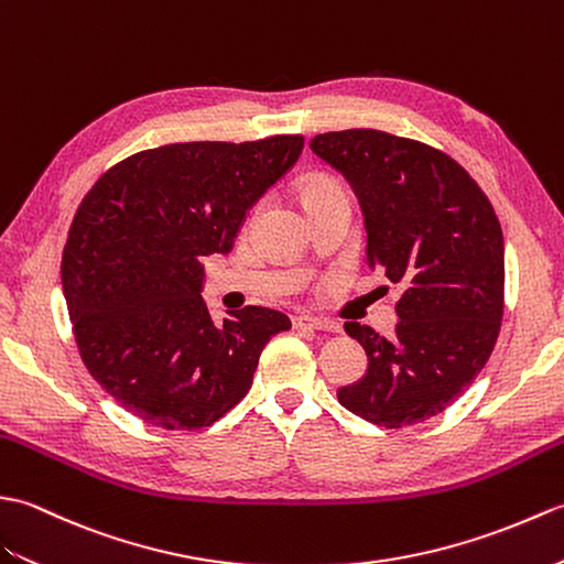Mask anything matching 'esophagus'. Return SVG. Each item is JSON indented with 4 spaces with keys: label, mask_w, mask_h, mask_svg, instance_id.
<instances>
[{
    "label": "esophagus",
    "mask_w": 564,
    "mask_h": 564,
    "mask_svg": "<svg viewBox=\"0 0 564 564\" xmlns=\"http://www.w3.org/2000/svg\"><path fill=\"white\" fill-rule=\"evenodd\" d=\"M294 328H302V330H321V333H330L335 330V325L328 323V321H321L316 316H308V314H302V316H294L292 318Z\"/></svg>",
    "instance_id": "esophagus-1"
}]
</instances>
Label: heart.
Returning <instances> with one entry per match:
<instances>
[{
	"instance_id": "obj_1",
	"label": "heart",
	"mask_w": 564,
	"mask_h": 564,
	"mask_svg": "<svg viewBox=\"0 0 564 564\" xmlns=\"http://www.w3.org/2000/svg\"><path fill=\"white\" fill-rule=\"evenodd\" d=\"M299 195H302V203L306 207V205L316 203V199H323V197L345 195V191L340 187V183L328 178V176H311L302 183V187H299Z\"/></svg>"
}]
</instances>
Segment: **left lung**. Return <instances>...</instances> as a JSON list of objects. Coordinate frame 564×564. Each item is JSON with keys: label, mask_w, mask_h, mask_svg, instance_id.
Instances as JSON below:
<instances>
[{"label": "left lung", "mask_w": 564, "mask_h": 564, "mask_svg": "<svg viewBox=\"0 0 564 564\" xmlns=\"http://www.w3.org/2000/svg\"><path fill=\"white\" fill-rule=\"evenodd\" d=\"M311 152L352 185L369 268L403 286L391 337L345 323L369 367L337 400L388 430L440 415L490 359L502 323L505 239L490 199L452 156L381 130L316 134Z\"/></svg>", "instance_id": "1"}]
</instances>
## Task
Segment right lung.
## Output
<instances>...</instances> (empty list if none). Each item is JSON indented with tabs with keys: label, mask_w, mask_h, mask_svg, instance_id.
I'll return each mask as SVG.
<instances>
[{
	"label": "right lung",
	"mask_w": 564,
	"mask_h": 564,
	"mask_svg": "<svg viewBox=\"0 0 564 564\" xmlns=\"http://www.w3.org/2000/svg\"><path fill=\"white\" fill-rule=\"evenodd\" d=\"M302 149V134L147 149L82 199L62 290L86 369L132 415L164 430L209 427L248 393L270 337L292 328L265 306L212 321L203 260L229 253L246 212Z\"/></svg>",
	"instance_id": "right-lung-1"
}]
</instances>
